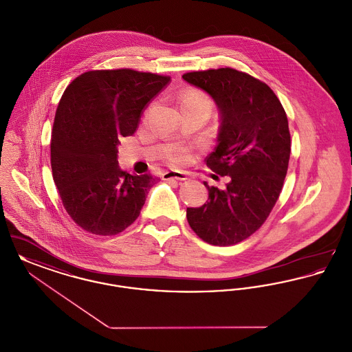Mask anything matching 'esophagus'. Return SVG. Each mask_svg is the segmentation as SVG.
Segmentation results:
<instances>
[{
    "label": "esophagus",
    "instance_id": "34e87169",
    "mask_svg": "<svg viewBox=\"0 0 352 352\" xmlns=\"http://www.w3.org/2000/svg\"><path fill=\"white\" fill-rule=\"evenodd\" d=\"M164 181H168V179H178V181H186L187 179V174L184 171H179V170H170L164 173L162 175Z\"/></svg>",
    "mask_w": 352,
    "mask_h": 352
}]
</instances>
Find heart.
<instances>
[{
    "instance_id": "1",
    "label": "heart",
    "mask_w": 352,
    "mask_h": 352,
    "mask_svg": "<svg viewBox=\"0 0 352 352\" xmlns=\"http://www.w3.org/2000/svg\"><path fill=\"white\" fill-rule=\"evenodd\" d=\"M184 104H191V105H203V107H207V108H210L211 109V102L210 100L201 94V92H198V91H195V89H188V91H186L184 94V96H182V105ZM186 153L184 151H175V153H173L171 155H170V160L173 161V162H182L186 160Z\"/></svg>"
}]
</instances>
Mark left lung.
Instances as JSON below:
<instances>
[{
	"mask_svg": "<svg viewBox=\"0 0 352 352\" xmlns=\"http://www.w3.org/2000/svg\"><path fill=\"white\" fill-rule=\"evenodd\" d=\"M182 78L218 107V146L206 164L230 177L224 190L204 182L208 199L187 208V221L203 241L232 245L263 226L280 197L290 157L287 118L268 85L245 72L218 68Z\"/></svg>",
	"mask_w": 352,
	"mask_h": 352,
	"instance_id": "left-lung-1",
	"label": "left lung"
}]
</instances>
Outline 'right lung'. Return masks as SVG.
Returning <instances> with one entry per match:
<instances>
[{
    "label": "right lung",
    "instance_id": "obj_1",
    "mask_svg": "<svg viewBox=\"0 0 352 352\" xmlns=\"http://www.w3.org/2000/svg\"><path fill=\"white\" fill-rule=\"evenodd\" d=\"M168 83L121 68L84 72L66 88L52 125L51 168L68 215L87 232L118 234L138 218L155 178L121 170L118 145Z\"/></svg>",
    "mask_w": 352,
    "mask_h": 352
}]
</instances>
